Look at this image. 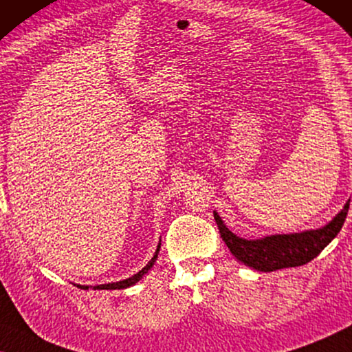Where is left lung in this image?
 I'll use <instances>...</instances> for the list:
<instances>
[{
    "instance_id": "1",
    "label": "left lung",
    "mask_w": 352,
    "mask_h": 352,
    "mask_svg": "<svg viewBox=\"0 0 352 352\" xmlns=\"http://www.w3.org/2000/svg\"><path fill=\"white\" fill-rule=\"evenodd\" d=\"M349 201L346 202L343 210L320 230L295 232V234H277L263 239L247 241L228 230L220 215L214 212V219L219 225L220 236L225 241L228 249L241 263H244L256 271L271 273L276 270L294 268L314 260L331 239L338 234L348 215Z\"/></svg>"
}]
</instances>
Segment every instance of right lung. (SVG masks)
<instances>
[{
  "label": "right lung",
  "instance_id": "right-lung-1",
  "mask_svg": "<svg viewBox=\"0 0 352 352\" xmlns=\"http://www.w3.org/2000/svg\"><path fill=\"white\" fill-rule=\"evenodd\" d=\"M160 247H161V245H157L155 256H153V258H151L150 261H148V265L145 266V268H143L142 271H138L137 274H133L132 277H129V279L120 280V282H111V284L96 285V287H94V290H120V289H127V287L133 285V284H135V282H138V280L142 279L143 274H146V273H148V270H150L153 265H155V261H156V258H157V252H160ZM78 287H81V289H89L87 285H78Z\"/></svg>",
  "mask_w": 352,
  "mask_h": 352
}]
</instances>
